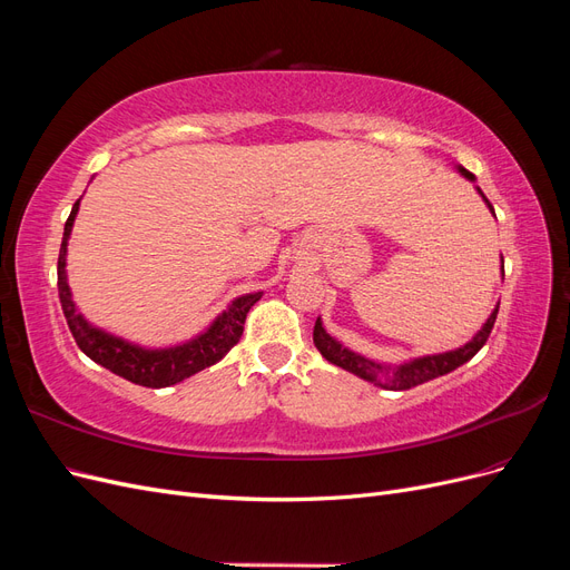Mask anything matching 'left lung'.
<instances>
[{
    "instance_id": "8db88e82",
    "label": "left lung",
    "mask_w": 570,
    "mask_h": 570,
    "mask_svg": "<svg viewBox=\"0 0 570 570\" xmlns=\"http://www.w3.org/2000/svg\"><path fill=\"white\" fill-rule=\"evenodd\" d=\"M459 174H461L463 178L475 180V176L471 174V170H465L463 166H459ZM478 193H480L482 199H485V204L490 206V212L494 214L490 199H488L485 195H482L480 187H478ZM502 264H504V258H502ZM502 268H504V266H502ZM497 312H499V306L494 308L492 316L488 318V323L482 325V331H480L469 344H463V347H459V350H454V352H444V354H433V356L413 358V361H409V364H404V366H400V368H394V371H385L381 364H375V361H371V358H366V356H361V354H354V352H350L347 347H342L340 342H335L331 335L325 333V327H323L321 318H318L316 325H314V344H316V350H318L327 361H331V364H335V366H340V368H344V371H350V373H354V375H358V377H364V381H371V383L381 385V387H385V390H411V387H416V385H421V383L433 381V377H438V375L452 373L454 368L463 366L465 361H471V358L482 350V344L488 342V337H490V333H492V327H494V321H497Z\"/></svg>"
}]
</instances>
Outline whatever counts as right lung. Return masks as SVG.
<instances>
[{"mask_svg":"<svg viewBox=\"0 0 570 570\" xmlns=\"http://www.w3.org/2000/svg\"><path fill=\"white\" fill-rule=\"evenodd\" d=\"M78 206H80V199L73 204L71 216H68L63 226V239H61L59 266H57V281H59L57 285H59V299H61L68 331H71L82 354H88L92 361H97L99 366L109 368L111 373L126 377V381L135 385L168 387L185 381L189 375L204 371L206 366H214L216 361H220L235 347L239 337H243L249 308L262 299V292H254V295L235 299L228 312L220 314L214 321L209 331L202 333L193 342L178 344V347H170V350H142L137 347V344L101 333L85 321L78 314V308L71 299V289H68V283H66V245H68V235H71V228H73Z\"/></svg>","mask_w":570,"mask_h":570,"instance_id":"add662e5","label":"right lung"}]
</instances>
